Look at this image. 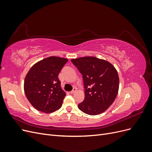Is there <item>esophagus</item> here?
<instances>
[{
  "mask_svg": "<svg viewBox=\"0 0 152 152\" xmlns=\"http://www.w3.org/2000/svg\"><path fill=\"white\" fill-rule=\"evenodd\" d=\"M76 91H77V89L76 88H73V89L72 91H70V94H74V93H75Z\"/></svg>",
  "mask_w": 152,
  "mask_h": 152,
  "instance_id": "34e87169",
  "label": "esophagus"
}]
</instances>
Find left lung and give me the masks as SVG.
<instances>
[{"label":"left lung","mask_w":152,"mask_h":152,"mask_svg":"<svg viewBox=\"0 0 152 152\" xmlns=\"http://www.w3.org/2000/svg\"><path fill=\"white\" fill-rule=\"evenodd\" d=\"M71 61L82 74L85 89L84 100L78 108L90 115L103 113L118 94L119 78L115 68L96 57L79 58Z\"/></svg>","instance_id":"obj_1"}]
</instances>
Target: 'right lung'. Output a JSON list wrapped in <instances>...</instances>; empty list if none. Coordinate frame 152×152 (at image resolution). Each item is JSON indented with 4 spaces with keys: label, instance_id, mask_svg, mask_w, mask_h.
<instances>
[{
    "label": "right lung",
    "instance_id": "obj_1",
    "mask_svg": "<svg viewBox=\"0 0 152 152\" xmlns=\"http://www.w3.org/2000/svg\"><path fill=\"white\" fill-rule=\"evenodd\" d=\"M68 59L50 56L32 66L24 82L27 99L36 109L44 113H51L60 108L66 93L61 87L58 75Z\"/></svg>",
    "mask_w": 152,
    "mask_h": 152
}]
</instances>
